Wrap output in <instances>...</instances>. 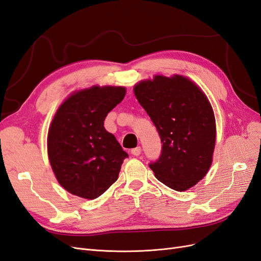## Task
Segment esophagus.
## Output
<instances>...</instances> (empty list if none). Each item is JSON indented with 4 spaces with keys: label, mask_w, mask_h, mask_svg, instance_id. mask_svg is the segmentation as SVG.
<instances>
[{
    "label": "esophagus",
    "mask_w": 261,
    "mask_h": 261,
    "mask_svg": "<svg viewBox=\"0 0 261 261\" xmlns=\"http://www.w3.org/2000/svg\"><path fill=\"white\" fill-rule=\"evenodd\" d=\"M141 147L140 146H138V147H136V148H132L131 149V154L132 155H134V156H139L140 154H141Z\"/></svg>",
    "instance_id": "obj_1"
}]
</instances>
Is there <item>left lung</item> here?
Listing matches in <instances>:
<instances>
[{"instance_id": "obj_1", "label": "left lung", "mask_w": 261, "mask_h": 261, "mask_svg": "<svg viewBox=\"0 0 261 261\" xmlns=\"http://www.w3.org/2000/svg\"><path fill=\"white\" fill-rule=\"evenodd\" d=\"M162 140L156 178L174 191H187L206 175L213 162L216 121L212 105L194 83L182 75H156L134 87Z\"/></svg>"}]
</instances>
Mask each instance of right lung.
Returning a JSON list of instances; mask_svg holds the SVG:
<instances>
[{
	"label": "right lung",
	"instance_id": "1",
	"mask_svg": "<svg viewBox=\"0 0 261 261\" xmlns=\"http://www.w3.org/2000/svg\"><path fill=\"white\" fill-rule=\"evenodd\" d=\"M124 95L122 87H92L67 98L55 114L48 159L56 179L71 194L95 199L118 179L128 154L105 130L104 120Z\"/></svg>",
	"mask_w": 261,
	"mask_h": 261
}]
</instances>
